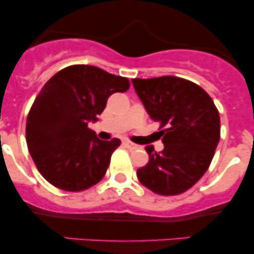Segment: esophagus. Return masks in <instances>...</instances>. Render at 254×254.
<instances>
[{"label":"esophagus","instance_id":"obj_1","mask_svg":"<svg viewBox=\"0 0 254 254\" xmlns=\"http://www.w3.org/2000/svg\"><path fill=\"white\" fill-rule=\"evenodd\" d=\"M123 144L127 148V149H137V148H138V145L132 143V142H130V141H124Z\"/></svg>","mask_w":254,"mask_h":254}]
</instances>
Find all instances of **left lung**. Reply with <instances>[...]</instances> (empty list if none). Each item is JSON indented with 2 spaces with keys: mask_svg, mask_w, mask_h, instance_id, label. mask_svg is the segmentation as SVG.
Masks as SVG:
<instances>
[{
  "mask_svg": "<svg viewBox=\"0 0 254 254\" xmlns=\"http://www.w3.org/2000/svg\"><path fill=\"white\" fill-rule=\"evenodd\" d=\"M133 88L149 117L160 122L165 144L145 150L149 162L137 170L142 185L157 194L174 196L192 188L209 168L220 141V115L208 93L176 76L133 78Z\"/></svg>",
  "mask_w": 254,
  "mask_h": 254,
  "instance_id": "left-lung-1",
  "label": "left lung"
}]
</instances>
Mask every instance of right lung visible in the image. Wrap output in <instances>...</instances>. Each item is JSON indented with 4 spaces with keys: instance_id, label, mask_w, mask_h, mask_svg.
<instances>
[{
    "instance_id": "add662e5",
    "label": "right lung",
    "mask_w": 254,
    "mask_h": 254,
    "mask_svg": "<svg viewBox=\"0 0 254 254\" xmlns=\"http://www.w3.org/2000/svg\"><path fill=\"white\" fill-rule=\"evenodd\" d=\"M127 77L93 65H71L55 74L34 100L26 141L40 174L64 191H82L100 182L121 139L103 141L88 129L113 93L127 92Z\"/></svg>"
}]
</instances>
